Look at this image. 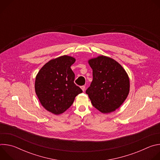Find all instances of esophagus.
I'll return each mask as SVG.
<instances>
[{
    "mask_svg": "<svg viewBox=\"0 0 160 160\" xmlns=\"http://www.w3.org/2000/svg\"><path fill=\"white\" fill-rule=\"evenodd\" d=\"M81 88L82 89V90H83V91H84V90H85V85H82V86H81Z\"/></svg>",
    "mask_w": 160,
    "mask_h": 160,
    "instance_id": "obj_1",
    "label": "esophagus"
}]
</instances>
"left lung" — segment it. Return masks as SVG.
Wrapping results in <instances>:
<instances>
[{
    "label": "left lung",
    "mask_w": 160,
    "mask_h": 160,
    "mask_svg": "<svg viewBox=\"0 0 160 160\" xmlns=\"http://www.w3.org/2000/svg\"><path fill=\"white\" fill-rule=\"evenodd\" d=\"M93 80L86 94L94 108L102 113L118 109L126 99L130 88L128 77L116 61L99 56L88 61Z\"/></svg>",
    "instance_id": "left-lung-1"
}]
</instances>
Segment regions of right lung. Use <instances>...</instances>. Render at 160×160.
I'll list each match as a JSON object with an SVG mask.
<instances>
[{
    "label": "right lung",
    "mask_w": 160,
    "mask_h": 160,
    "mask_svg": "<svg viewBox=\"0 0 160 160\" xmlns=\"http://www.w3.org/2000/svg\"><path fill=\"white\" fill-rule=\"evenodd\" d=\"M75 58L62 56L52 59L38 72L35 83L36 94L48 111L59 115L69 108L82 90L74 83L71 66Z\"/></svg>",
    "instance_id": "add662e5"
}]
</instances>
